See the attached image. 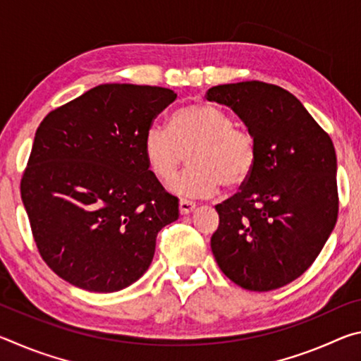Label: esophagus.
Wrapping results in <instances>:
<instances>
[{
  "label": "esophagus",
  "mask_w": 361,
  "mask_h": 361,
  "mask_svg": "<svg viewBox=\"0 0 361 361\" xmlns=\"http://www.w3.org/2000/svg\"><path fill=\"white\" fill-rule=\"evenodd\" d=\"M194 210H195V204L191 202V200H185V199L180 200V213H181V215H189V213H192Z\"/></svg>",
  "instance_id": "34e87169"
}]
</instances>
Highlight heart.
<instances>
[{
	"instance_id": "obj_1",
	"label": "heart",
	"mask_w": 361,
	"mask_h": 361,
	"mask_svg": "<svg viewBox=\"0 0 361 361\" xmlns=\"http://www.w3.org/2000/svg\"><path fill=\"white\" fill-rule=\"evenodd\" d=\"M189 152L191 169L170 185V191L181 197H210L221 185L239 189L258 161L253 133L234 127L228 113L209 103L181 106L170 118L169 130L152 126L145 133L146 166L161 183L173 180Z\"/></svg>"
}]
</instances>
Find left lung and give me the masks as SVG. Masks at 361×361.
Masks as SVG:
<instances>
[{"label": "left lung", "mask_w": 361, "mask_h": 361, "mask_svg": "<svg viewBox=\"0 0 361 361\" xmlns=\"http://www.w3.org/2000/svg\"><path fill=\"white\" fill-rule=\"evenodd\" d=\"M207 100L231 108L258 143L250 180L218 204L212 252L250 291L288 285L312 266L338 219L331 138L295 95L261 81L215 85Z\"/></svg>", "instance_id": "8db88e82"}]
</instances>
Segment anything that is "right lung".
Instances as JSON below:
<instances>
[{"mask_svg": "<svg viewBox=\"0 0 361 361\" xmlns=\"http://www.w3.org/2000/svg\"><path fill=\"white\" fill-rule=\"evenodd\" d=\"M175 99L156 85L102 84L42 119L22 202L42 259L68 283L127 288L148 271L157 232L178 219V199L143 156L146 130Z\"/></svg>", "mask_w": 361, "mask_h": 361, "instance_id": "add662e5", "label": "right lung"}]
</instances>
